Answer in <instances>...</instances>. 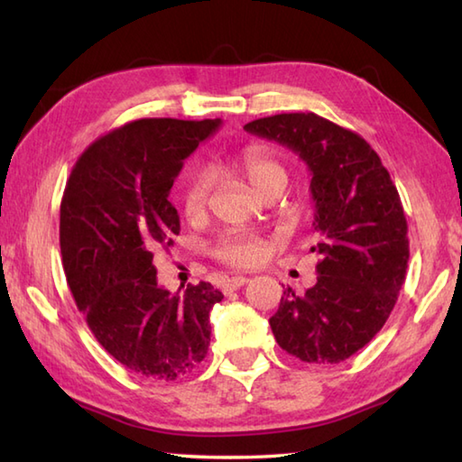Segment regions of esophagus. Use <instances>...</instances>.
I'll list each match as a JSON object with an SVG mask.
<instances>
[{
	"label": "esophagus",
	"mask_w": 462,
	"mask_h": 462,
	"mask_svg": "<svg viewBox=\"0 0 462 462\" xmlns=\"http://www.w3.org/2000/svg\"><path fill=\"white\" fill-rule=\"evenodd\" d=\"M248 280H250V278H246V276H232V278L226 280V283H224V291L228 293V291L238 290V288H242V286H244V283H248Z\"/></svg>",
	"instance_id": "1"
}]
</instances>
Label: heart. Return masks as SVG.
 I'll list each match as a JSON object with an SVG mask.
<instances>
[{"instance_id": "heart-1", "label": "heart", "mask_w": 462, "mask_h": 462, "mask_svg": "<svg viewBox=\"0 0 462 462\" xmlns=\"http://www.w3.org/2000/svg\"><path fill=\"white\" fill-rule=\"evenodd\" d=\"M228 171L250 186V190L266 199L286 189L290 171L286 161L266 144H248L228 162ZM212 184L208 174L196 172L186 180L180 194V208L189 220H200L208 210ZM212 256L234 268H252L268 254V242L254 234H224L210 248Z\"/></svg>"}]
</instances>
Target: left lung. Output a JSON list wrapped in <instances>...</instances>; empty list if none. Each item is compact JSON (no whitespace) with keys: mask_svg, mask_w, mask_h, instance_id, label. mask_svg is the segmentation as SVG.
Returning a JSON list of instances; mask_svg holds the SVG:
<instances>
[{"mask_svg":"<svg viewBox=\"0 0 462 462\" xmlns=\"http://www.w3.org/2000/svg\"><path fill=\"white\" fill-rule=\"evenodd\" d=\"M244 129L286 144L311 172L319 242L318 282L283 290L270 318L278 346L306 363H341L377 336L393 311L409 262L399 192L371 144L316 113L263 116Z\"/></svg>","mask_w":462,"mask_h":462,"instance_id":"1","label":"left lung"}]
</instances>
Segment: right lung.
<instances>
[{
  "label": "right lung",
  "instance_id": "right-lung-1",
  "mask_svg": "<svg viewBox=\"0 0 462 462\" xmlns=\"http://www.w3.org/2000/svg\"><path fill=\"white\" fill-rule=\"evenodd\" d=\"M220 119H139L97 139L75 162L59 218L63 270L77 308L103 349L151 381L200 365L210 310L222 291L200 282L182 296L156 283L154 248L180 232L169 202L182 161Z\"/></svg>",
  "mask_w": 462,
  "mask_h": 462
}]
</instances>
